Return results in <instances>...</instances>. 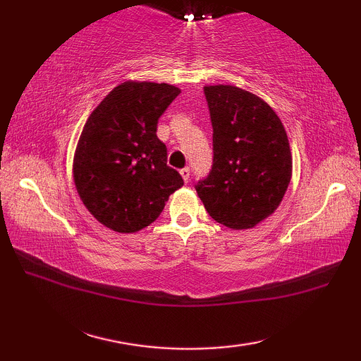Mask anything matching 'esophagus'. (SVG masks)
<instances>
[{"mask_svg":"<svg viewBox=\"0 0 361 361\" xmlns=\"http://www.w3.org/2000/svg\"><path fill=\"white\" fill-rule=\"evenodd\" d=\"M180 173H181V176H183V180H185V181L188 183V180H189V175H190V171H189V167H185V169H181V171H180Z\"/></svg>","mask_w":361,"mask_h":361,"instance_id":"esophagus-1","label":"esophagus"}]
</instances>
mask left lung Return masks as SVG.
Listing matches in <instances>:
<instances>
[{"instance_id": "obj_1", "label": "left lung", "mask_w": 361, "mask_h": 361, "mask_svg": "<svg viewBox=\"0 0 361 361\" xmlns=\"http://www.w3.org/2000/svg\"><path fill=\"white\" fill-rule=\"evenodd\" d=\"M212 124V167L195 190L209 216L248 229L278 208L291 178L288 137L278 114L233 85L204 87Z\"/></svg>"}]
</instances>
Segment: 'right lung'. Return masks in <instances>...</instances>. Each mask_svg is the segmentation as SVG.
Returning a JSON list of instances; mask_svg holds the SVG:
<instances>
[{"instance_id":"add662e5","label":"right lung","mask_w":361,"mask_h":361,"mask_svg":"<svg viewBox=\"0 0 361 361\" xmlns=\"http://www.w3.org/2000/svg\"><path fill=\"white\" fill-rule=\"evenodd\" d=\"M181 91L167 83L124 82L90 114L75 149V189L96 220L136 233L163 212L185 181L167 166L157 126Z\"/></svg>"}]
</instances>
